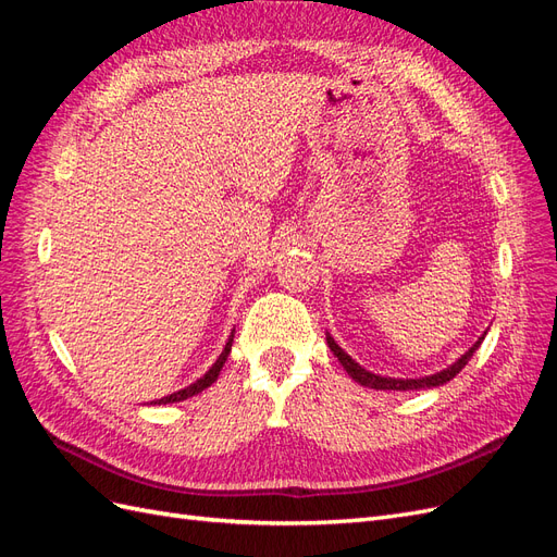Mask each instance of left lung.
Here are the masks:
<instances>
[{
	"instance_id": "8db88e82",
	"label": "left lung",
	"mask_w": 557,
	"mask_h": 557,
	"mask_svg": "<svg viewBox=\"0 0 557 557\" xmlns=\"http://www.w3.org/2000/svg\"><path fill=\"white\" fill-rule=\"evenodd\" d=\"M485 334H487V332H483V334L479 336V339L474 342V346H471L469 350H465L458 360H455L453 364H448L446 369H442V372H434V374H430V376H420V379H393V376H381V374L369 372V369H364L362 364H358L339 344H336V342L332 339L330 332H325L330 350L334 352V358L342 362V367L346 369L348 376H350L352 381H356V383L364 385V387H374V391H423V387H436V385L448 383L450 379H455V376H458V374L462 372V367L469 362V358L474 356V352L479 350V346L483 344Z\"/></svg>"
}]
</instances>
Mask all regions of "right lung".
I'll list each match as a JSON object with an SVG mask.
<instances>
[{
    "mask_svg": "<svg viewBox=\"0 0 557 557\" xmlns=\"http://www.w3.org/2000/svg\"><path fill=\"white\" fill-rule=\"evenodd\" d=\"M232 342H234V330H232L230 336H227V344H225L223 352H221V356H218V360L209 367V372H207L205 376H199L195 383L185 385V387H181V391H176V393H172V395H166V397H162V399L150 401V404H174V401H183V399L199 395L201 391H207V387L218 379V374H221V369H223V364H225V360H227V356H230V350H232Z\"/></svg>",
    "mask_w": 557,
    "mask_h": 557,
    "instance_id": "add662e5",
    "label": "right lung"
}]
</instances>
